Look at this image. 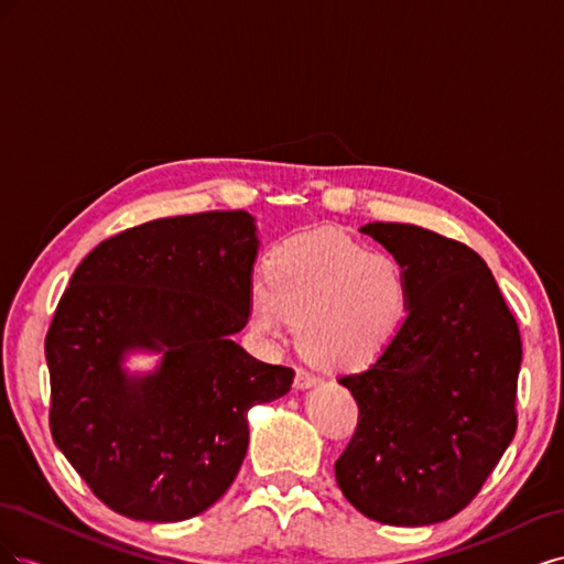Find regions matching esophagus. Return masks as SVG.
<instances>
[{
	"label": "esophagus",
	"mask_w": 564,
	"mask_h": 564,
	"mask_svg": "<svg viewBox=\"0 0 564 564\" xmlns=\"http://www.w3.org/2000/svg\"><path fill=\"white\" fill-rule=\"evenodd\" d=\"M317 383H319V379L315 377V373L305 371V369H296V377H294V388H299V390H305V388H313V386H317Z\"/></svg>",
	"instance_id": "esophagus-1"
}]
</instances>
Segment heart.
Masks as SVG:
<instances>
[{
    "instance_id": "b5f03b06",
    "label": "heart",
    "mask_w": 564,
    "mask_h": 564,
    "mask_svg": "<svg viewBox=\"0 0 564 564\" xmlns=\"http://www.w3.org/2000/svg\"><path fill=\"white\" fill-rule=\"evenodd\" d=\"M263 275L247 294L249 332L275 346L299 322L301 348L329 369L371 365L412 311V272L400 256L371 251L336 230L272 247Z\"/></svg>"
}]
</instances>
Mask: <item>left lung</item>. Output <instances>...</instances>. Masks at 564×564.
Masks as SVG:
<instances>
[{"mask_svg": "<svg viewBox=\"0 0 564 564\" xmlns=\"http://www.w3.org/2000/svg\"><path fill=\"white\" fill-rule=\"evenodd\" d=\"M360 232L409 265L412 311L381 357L338 379L360 419L336 482L369 520L445 522L473 501L516 435L518 322L470 247L406 224Z\"/></svg>", "mask_w": 564, "mask_h": 564, "instance_id": "1", "label": "left lung"}]
</instances>
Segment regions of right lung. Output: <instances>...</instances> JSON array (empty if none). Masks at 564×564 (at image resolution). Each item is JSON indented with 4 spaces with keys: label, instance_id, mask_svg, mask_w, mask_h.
<instances>
[{
    "label": "right lung",
    "instance_id": "obj_1",
    "mask_svg": "<svg viewBox=\"0 0 564 564\" xmlns=\"http://www.w3.org/2000/svg\"><path fill=\"white\" fill-rule=\"evenodd\" d=\"M259 256L247 212L158 218L84 259L46 334L56 447L115 513L181 522L240 470L253 404L286 395L294 369L232 336L247 324ZM161 357L152 372L128 355Z\"/></svg>",
    "mask_w": 564,
    "mask_h": 564
}]
</instances>
